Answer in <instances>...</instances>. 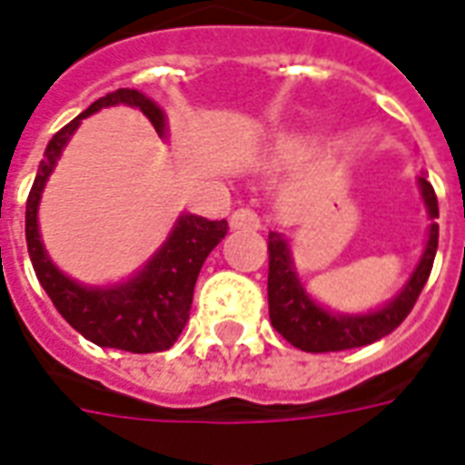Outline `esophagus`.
<instances>
[{"instance_id":"34e87169","label":"esophagus","mask_w":465,"mask_h":465,"mask_svg":"<svg viewBox=\"0 0 465 465\" xmlns=\"http://www.w3.org/2000/svg\"><path fill=\"white\" fill-rule=\"evenodd\" d=\"M229 223H232V229H249V232H253V229H261L259 214H256L253 209H249V206L236 209V212L232 214V219H229Z\"/></svg>"}]
</instances>
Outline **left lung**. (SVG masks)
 <instances>
[{
  "instance_id": "8db88e82",
  "label": "left lung",
  "mask_w": 465,
  "mask_h": 465,
  "mask_svg": "<svg viewBox=\"0 0 465 465\" xmlns=\"http://www.w3.org/2000/svg\"><path fill=\"white\" fill-rule=\"evenodd\" d=\"M421 194H424L426 209L431 216V229H429V242H426L424 256L416 266L414 276L409 278L407 288L381 311L370 315H355V318H340L332 315L318 302H312L301 281L295 278L293 263H291V251L278 233H268V315L271 325L283 335L291 345L302 352H340V350H352V347L372 345L384 335H390L404 322L421 288L429 281L431 266H434L436 246H439V202H436L434 187L419 180Z\"/></svg>"
}]
</instances>
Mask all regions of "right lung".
Listing matches in <instances>:
<instances>
[{
    "label": "right lung",
    "instance_id": "right-lung-1",
    "mask_svg": "<svg viewBox=\"0 0 465 465\" xmlns=\"http://www.w3.org/2000/svg\"><path fill=\"white\" fill-rule=\"evenodd\" d=\"M118 103L143 110V115H147L154 130L164 133L163 110L133 88H118L103 95L78 118L61 127L56 135L51 137L39 172H36V180L31 184L29 199H26V246H29L34 273L71 328L78 330L85 340H91L95 345L143 355V352L170 350L177 342L182 328L189 320L192 295H194V283H197L202 263L216 243L226 236L229 223L226 219L209 222L204 216L184 214L160 253L147 263L145 271H140L133 281L115 285V288H103V291L84 288L64 276L51 263L41 246L39 223H36V209H39L44 184L49 180L58 154L68 143V137L74 135L78 123L93 115L95 110L118 105Z\"/></svg>",
    "mask_w": 465,
    "mask_h": 465
}]
</instances>
